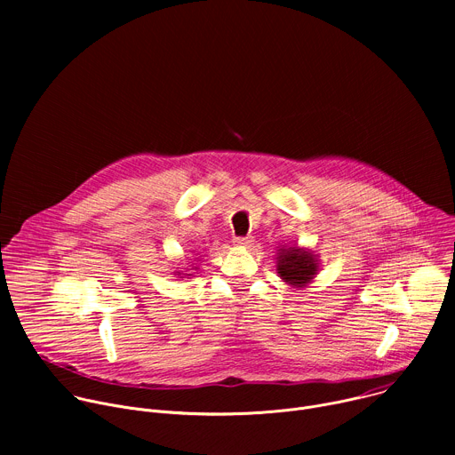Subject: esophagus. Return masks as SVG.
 <instances>
[{
  "label": "esophagus",
  "mask_w": 455,
  "mask_h": 455,
  "mask_svg": "<svg viewBox=\"0 0 455 455\" xmlns=\"http://www.w3.org/2000/svg\"><path fill=\"white\" fill-rule=\"evenodd\" d=\"M234 243L241 248H250L253 244V237L251 235H244V237H235Z\"/></svg>",
  "instance_id": "34e87169"
}]
</instances>
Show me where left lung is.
I'll return each instance as SVG.
<instances>
[{
    "label": "left lung",
    "mask_w": 455,
    "mask_h": 455,
    "mask_svg": "<svg viewBox=\"0 0 455 455\" xmlns=\"http://www.w3.org/2000/svg\"><path fill=\"white\" fill-rule=\"evenodd\" d=\"M316 257L302 248H281L277 257L279 275L291 286H306L316 274Z\"/></svg>",
    "instance_id": "obj_1"
}]
</instances>
